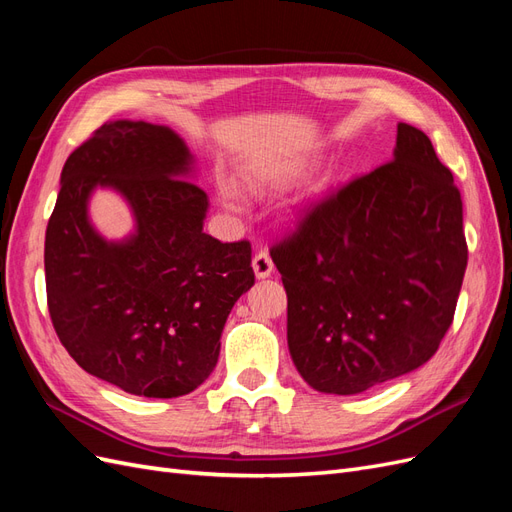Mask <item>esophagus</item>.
<instances>
[{
    "label": "esophagus",
    "instance_id": "esophagus-1",
    "mask_svg": "<svg viewBox=\"0 0 512 512\" xmlns=\"http://www.w3.org/2000/svg\"><path fill=\"white\" fill-rule=\"evenodd\" d=\"M252 267H254V273L258 280H265V277H269L273 273V260H271L269 252L267 250L256 252L252 258Z\"/></svg>",
    "mask_w": 512,
    "mask_h": 512
}]
</instances>
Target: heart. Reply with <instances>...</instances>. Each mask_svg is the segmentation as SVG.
Masks as SVG:
<instances>
[{
	"mask_svg": "<svg viewBox=\"0 0 512 512\" xmlns=\"http://www.w3.org/2000/svg\"><path fill=\"white\" fill-rule=\"evenodd\" d=\"M222 198L226 200L228 207H239V198H237V192L232 185H228V183L222 185Z\"/></svg>",
	"mask_w": 512,
	"mask_h": 512,
	"instance_id": "b5f03b06",
	"label": "heart"
}]
</instances>
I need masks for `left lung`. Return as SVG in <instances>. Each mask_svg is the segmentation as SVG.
Instances as JSON below:
<instances>
[{"label":"left lung","instance_id":"left-lung-1","mask_svg":"<svg viewBox=\"0 0 512 512\" xmlns=\"http://www.w3.org/2000/svg\"><path fill=\"white\" fill-rule=\"evenodd\" d=\"M271 258L290 356L312 389L356 395L404 376L451 329L468 265L453 173L399 123L393 160L305 205Z\"/></svg>","mask_w":512,"mask_h":512}]
</instances>
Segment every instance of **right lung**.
I'll return each instance as SVG.
<instances>
[{
  "instance_id": "right-lung-1",
  "label": "right lung",
  "mask_w": 512,
  "mask_h": 512,
  "mask_svg": "<svg viewBox=\"0 0 512 512\" xmlns=\"http://www.w3.org/2000/svg\"><path fill=\"white\" fill-rule=\"evenodd\" d=\"M190 151L164 126L106 121L61 170L46 226V303L59 342L87 374L130 395L192 393L213 371L232 305L254 284L252 245L203 232L209 198ZM126 197L137 226L104 242L86 220L94 187Z\"/></svg>"
}]
</instances>
